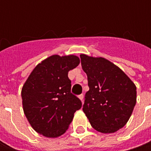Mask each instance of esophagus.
I'll list each match as a JSON object with an SVG mask.
<instances>
[{
    "label": "esophagus",
    "mask_w": 151,
    "mask_h": 151,
    "mask_svg": "<svg viewBox=\"0 0 151 151\" xmlns=\"http://www.w3.org/2000/svg\"><path fill=\"white\" fill-rule=\"evenodd\" d=\"M78 97L81 99V101H83V98H84V95L83 94H81V95H79Z\"/></svg>",
    "instance_id": "esophagus-1"
}]
</instances>
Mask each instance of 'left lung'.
I'll return each mask as SVG.
<instances>
[{
  "label": "left lung",
  "instance_id": "8db88e82",
  "mask_svg": "<svg viewBox=\"0 0 151 151\" xmlns=\"http://www.w3.org/2000/svg\"><path fill=\"white\" fill-rule=\"evenodd\" d=\"M89 91L83 112L94 129L103 134L124 126L136 104V86L121 69L104 58L81 55Z\"/></svg>",
  "mask_w": 151,
  "mask_h": 151
}]
</instances>
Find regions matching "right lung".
I'll return each mask as SVG.
<instances>
[{"mask_svg": "<svg viewBox=\"0 0 151 151\" xmlns=\"http://www.w3.org/2000/svg\"><path fill=\"white\" fill-rule=\"evenodd\" d=\"M80 64L76 55H52L33 69L22 89L25 116L32 129L55 138L68 129L81 101L70 92L68 72Z\"/></svg>", "mask_w": 151, "mask_h": 151, "instance_id": "right-lung-1", "label": "right lung"}]
</instances>
